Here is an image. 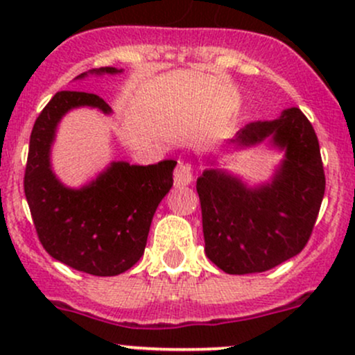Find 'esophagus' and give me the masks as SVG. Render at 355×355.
I'll return each instance as SVG.
<instances>
[{
    "instance_id": "esophagus-1",
    "label": "esophagus",
    "mask_w": 355,
    "mask_h": 355,
    "mask_svg": "<svg viewBox=\"0 0 355 355\" xmlns=\"http://www.w3.org/2000/svg\"><path fill=\"white\" fill-rule=\"evenodd\" d=\"M173 178H175V185L177 187H185V185H189L191 180H193V170H191V165L189 164V162L178 160V165H177V168H175Z\"/></svg>"
}]
</instances>
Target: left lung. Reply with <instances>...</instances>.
<instances>
[{"instance_id":"left-lung-1","label":"left lung","mask_w":355,"mask_h":355,"mask_svg":"<svg viewBox=\"0 0 355 355\" xmlns=\"http://www.w3.org/2000/svg\"><path fill=\"white\" fill-rule=\"evenodd\" d=\"M263 141L284 152L268 182L248 185L210 158L197 178L205 254L225 274L270 270L302 252L324 198L319 140L299 108L247 123L229 145L242 150Z\"/></svg>"}]
</instances>
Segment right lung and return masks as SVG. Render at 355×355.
<instances>
[{
	"label": "right lung",
	"mask_w": 355,
	"mask_h": 355,
	"mask_svg": "<svg viewBox=\"0 0 355 355\" xmlns=\"http://www.w3.org/2000/svg\"><path fill=\"white\" fill-rule=\"evenodd\" d=\"M113 67L81 73L116 75ZM89 107L110 115L98 95L58 92L36 118L24 172V195L44 250L64 266L89 275L123 274L144 255L158 203L173 185L175 160L155 165L112 162L80 189L60 182L51 168V146L61 118Z\"/></svg>",
	"instance_id": "right-lung-1"
}]
</instances>
